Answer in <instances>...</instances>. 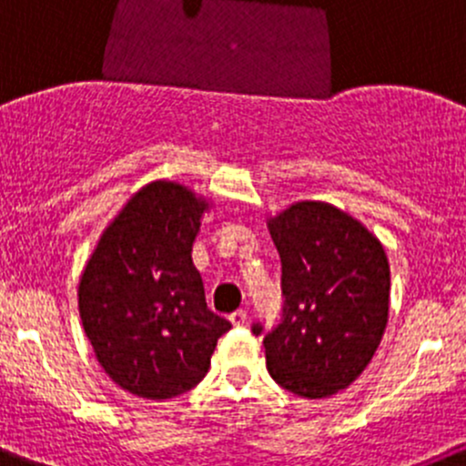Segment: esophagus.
Returning <instances> with one entry per match:
<instances>
[{
	"label": "esophagus",
	"mask_w": 466,
	"mask_h": 466,
	"mask_svg": "<svg viewBox=\"0 0 466 466\" xmlns=\"http://www.w3.org/2000/svg\"><path fill=\"white\" fill-rule=\"evenodd\" d=\"M229 320H232V325H237V328H241V325H246L248 320V314L243 309H237L229 314Z\"/></svg>",
	"instance_id": "obj_1"
}]
</instances>
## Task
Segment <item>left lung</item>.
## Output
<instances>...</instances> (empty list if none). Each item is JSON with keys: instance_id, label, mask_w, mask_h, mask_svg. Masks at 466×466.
<instances>
[{"instance_id": "left-lung-1", "label": "left lung", "mask_w": 466, "mask_h": 466, "mask_svg": "<svg viewBox=\"0 0 466 466\" xmlns=\"http://www.w3.org/2000/svg\"><path fill=\"white\" fill-rule=\"evenodd\" d=\"M282 261V320L264 334L279 387L328 399L369 367L390 319V261L360 220L305 200L268 218ZM252 332L261 334L259 323Z\"/></svg>"}]
</instances>
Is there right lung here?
Returning a JSON list of instances; mask_svg holds the SVG:
<instances>
[{
    "label": "right lung",
    "instance_id": "add662e5",
    "mask_svg": "<svg viewBox=\"0 0 466 466\" xmlns=\"http://www.w3.org/2000/svg\"><path fill=\"white\" fill-rule=\"evenodd\" d=\"M209 200L177 182L146 184L108 223L79 279L84 332L113 382L166 400L207 376L232 323L207 309L191 250Z\"/></svg>",
    "mask_w": 466,
    "mask_h": 466
}]
</instances>
